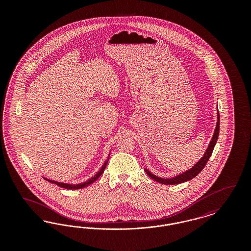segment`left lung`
Wrapping results in <instances>:
<instances>
[{
    "mask_svg": "<svg viewBox=\"0 0 251 251\" xmlns=\"http://www.w3.org/2000/svg\"><path fill=\"white\" fill-rule=\"evenodd\" d=\"M219 121H220V118H219V113H217V123H216V127H215V132H214V135H213V138L210 142V145L207 149V151H205L204 155L202 158L192 167L191 169L187 170L186 172L180 174L176 176L175 178H172V179H163V178H159V177H156L155 175L151 174L148 169H145L146 173L152 179L156 180L157 182H160V183H163V184H178V183H181V182H184V181H187L189 179H192L193 178H195L198 174H200V172L202 170L203 168L206 166L207 162L209 161L210 157L213 153V151L215 149V144L216 141L218 139V134H219Z\"/></svg>",
    "mask_w": 251,
    "mask_h": 251,
    "instance_id": "1",
    "label": "left lung"
}]
</instances>
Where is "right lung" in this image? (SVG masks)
I'll return each mask as SVG.
<instances>
[{"mask_svg":"<svg viewBox=\"0 0 251 251\" xmlns=\"http://www.w3.org/2000/svg\"><path fill=\"white\" fill-rule=\"evenodd\" d=\"M108 159H109V157H108ZM108 160H106V162L104 163V165L102 166V167L100 168V170L96 174L95 176L92 178V179H88V180H86L85 182L84 183H80V184H76V185H73V184H67V183H63V182H57V181H52V180H49L50 182H54L55 184H57L58 186L60 187H62V188H66V189H81V188H84V186H87L88 184H91L93 181H95L96 179H98L102 173H103V171H104V169H105V167H106V165H107Z\"/></svg>","mask_w":251,"mask_h":251,"instance_id":"add662e5","label":"right lung"}]
</instances>
